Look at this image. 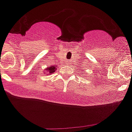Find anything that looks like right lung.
Here are the masks:
<instances>
[{
  "label": "right lung",
  "instance_id": "1",
  "mask_svg": "<svg viewBox=\"0 0 132 132\" xmlns=\"http://www.w3.org/2000/svg\"><path fill=\"white\" fill-rule=\"evenodd\" d=\"M56 66H50V68H48L46 69V72H48L49 74L51 73V74H53V73H54L55 71H56Z\"/></svg>",
  "mask_w": 132,
  "mask_h": 132
}]
</instances>
